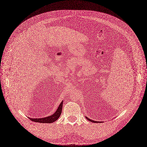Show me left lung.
Masks as SVG:
<instances>
[{
	"label": "left lung",
	"instance_id": "left-lung-1",
	"mask_svg": "<svg viewBox=\"0 0 147 147\" xmlns=\"http://www.w3.org/2000/svg\"><path fill=\"white\" fill-rule=\"evenodd\" d=\"M86 117V119L88 120H89V121H90V122H92V123H101V121H93V120H92L91 119H89V118H88V117Z\"/></svg>",
	"mask_w": 147,
	"mask_h": 147
}]
</instances>
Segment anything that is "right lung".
<instances>
[{
    "instance_id": "1",
    "label": "right lung",
    "mask_w": 147,
    "mask_h": 147,
    "mask_svg": "<svg viewBox=\"0 0 147 147\" xmlns=\"http://www.w3.org/2000/svg\"><path fill=\"white\" fill-rule=\"evenodd\" d=\"M63 101L61 102L60 105L59 106L57 109L56 112L54 113H53L52 115L47 116L46 117H44V118H38V119H33V118H29L31 121H34V122H38L40 123H52L59 119L60 117L61 113V111H62V107H63Z\"/></svg>"
}]
</instances>
